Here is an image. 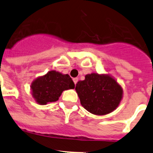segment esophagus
Returning <instances> with one entry per match:
<instances>
[{
	"label": "esophagus",
	"mask_w": 153,
	"mask_h": 153,
	"mask_svg": "<svg viewBox=\"0 0 153 153\" xmlns=\"http://www.w3.org/2000/svg\"><path fill=\"white\" fill-rule=\"evenodd\" d=\"M73 80H74V83H75V85H76V83H77V82H78V78L77 77L74 78V79H73Z\"/></svg>",
	"instance_id": "1"
}]
</instances>
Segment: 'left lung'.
I'll list each match as a JSON object with an SVG mask.
<instances>
[{"instance_id":"1","label":"left lung","mask_w":153,"mask_h":153,"mask_svg":"<svg viewBox=\"0 0 153 153\" xmlns=\"http://www.w3.org/2000/svg\"><path fill=\"white\" fill-rule=\"evenodd\" d=\"M75 90L83 108L97 116L114 111L123 95L122 86L113 76L97 73L86 74L84 80L77 82Z\"/></svg>"}]
</instances>
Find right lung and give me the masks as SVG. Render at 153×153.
Listing matches in <instances>:
<instances>
[{
	"mask_svg": "<svg viewBox=\"0 0 153 153\" xmlns=\"http://www.w3.org/2000/svg\"><path fill=\"white\" fill-rule=\"evenodd\" d=\"M74 81L68 74H63L56 70H51L45 75L38 76L32 82V96L40 105L56 102L64 90L74 89Z\"/></svg>",
	"mask_w": 153,
	"mask_h": 153,
	"instance_id": "add662e5",
	"label": "right lung"
}]
</instances>
